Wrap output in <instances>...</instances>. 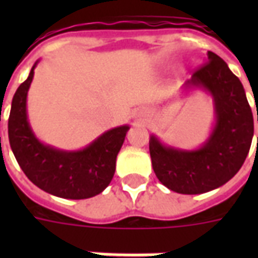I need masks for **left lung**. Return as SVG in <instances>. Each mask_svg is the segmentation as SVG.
<instances>
[{"label": "left lung", "instance_id": "obj_1", "mask_svg": "<svg viewBox=\"0 0 258 258\" xmlns=\"http://www.w3.org/2000/svg\"><path fill=\"white\" fill-rule=\"evenodd\" d=\"M195 90L205 91L213 99L214 123L207 140L195 149H181L166 145L155 134L149 138L156 177L168 189L182 195L205 194L227 184L242 167L254 133L243 85L211 51L203 66L185 83L182 92Z\"/></svg>", "mask_w": 258, "mask_h": 258}]
</instances>
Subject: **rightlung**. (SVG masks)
<instances>
[{
	"instance_id": "add662e5",
	"label": "right lung",
	"mask_w": 258,
	"mask_h": 258,
	"mask_svg": "<svg viewBox=\"0 0 258 258\" xmlns=\"http://www.w3.org/2000/svg\"><path fill=\"white\" fill-rule=\"evenodd\" d=\"M37 63L38 60L12 99L8 120L11 149L26 177L40 189L63 199L96 196L112 181L116 159L130 125L107 130L79 151H64L44 144L34 134L27 116V92Z\"/></svg>"
}]
</instances>
